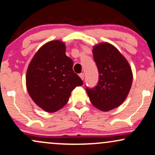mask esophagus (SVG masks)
Returning <instances> with one entry per match:
<instances>
[{"label":"esophagus","instance_id":"obj_1","mask_svg":"<svg viewBox=\"0 0 155 155\" xmlns=\"http://www.w3.org/2000/svg\"><path fill=\"white\" fill-rule=\"evenodd\" d=\"M79 76H80V78H81V79L84 80V74L83 73H81V74H79Z\"/></svg>","mask_w":155,"mask_h":155}]
</instances>
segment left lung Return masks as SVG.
I'll return each instance as SVG.
<instances>
[{"mask_svg": "<svg viewBox=\"0 0 155 155\" xmlns=\"http://www.w3.org/2000/svg\"><path fill=\"white\" fill-rule=\"evenodd\" d=\"M99 73L94 88L86 91L95 107L108 111L120 106L128 95L133 82V73L128 62L111 44L101 43L92 49Z\"/></svg>", "mask_w": 155, "mask_h": 155, "instance_id": "1", "label": "left lung"}]
</instances>
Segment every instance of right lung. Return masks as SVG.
<instances>
[{"instance_id":"1","label":"right lung","mask_w":155,"mask_h":155,"mask_svg":"<svg viewBox=\"0 0 155 155\" xmlns=\"http://www.w3.org/2000/svg\"><path fill=\"white\" fill-rule=\"evenodd\" d=\"M65 49L63 41L48 42L35 53L27 70L26 87L32 100L50 113L63 108L72 90L83 84Z\"/></svg>"}]
</instances>
